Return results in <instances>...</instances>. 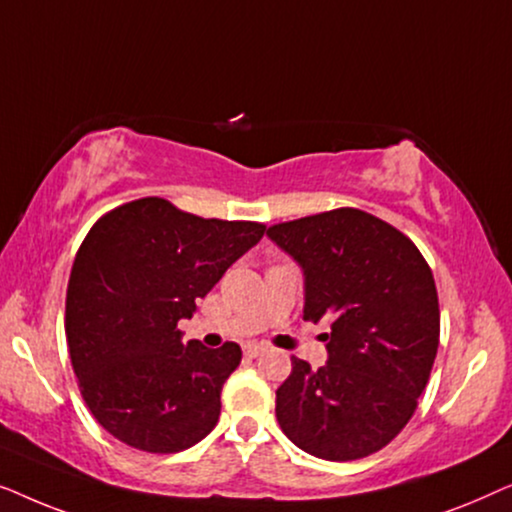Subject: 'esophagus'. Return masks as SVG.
I'll use <instances>...</instances> for the list:
<instances>
[{
	"label": "esophagus",
	"mask_w": 512,
	"mask_h": 512,
	"mask_svg": "<svg viewBox=\"0 0 512 512\" xmlns=\"http://www.w3.org/2000/svg\"><path fill=\"white\" fill-rule=\"evenodd\" d=\"M265 354V347L263 345H247L244 347V356H249V359H256V356Z\"/></svg>",
	"instance_id": "34e87169"
}]
</instances>
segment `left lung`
Wrapping results in <instances>:
<instances>
[{
  "instance_id": "8db88e82",
  "label": "left lung",
  "mask_w": 512,
  "mask_h": 512,
  "mask_svg": "<svg viewBox=\"0 0 512 512\" xmlns=\"http://www.w3.org/2000/svg\"><path fill=\"white\" fill-rule=\"evenodd\" d=\"M303 265L305 321H326L328 363L291 356L277 422L312 457L354 461L387 447L417 410L440 340L433 272L415 242L354 207L268 228Z\"/></svg>"
}]
</instances>
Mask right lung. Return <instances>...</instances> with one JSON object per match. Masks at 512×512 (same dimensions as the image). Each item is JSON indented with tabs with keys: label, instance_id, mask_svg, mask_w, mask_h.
I'll return each instance as SVG.
<instances>
[{
	"label": "right lung",
	"instance_id": "1",
	"mask_svg": "<svg viewBox=\"0 0 512 512\" xmlns=\"http://www.w3.org/2000/svg\"><path fill=\"white\" fill-rule=\"evenodd\" d=\"M263 233V223L202 219L165 198L125 202L95 221L69 275L65 333L102 429L153 454L188 450L214 429L242 349L181 342L177 324Z\"/></svg>",
	"mask_w": 512,
	"mask_h": 512
}]
</instances>
